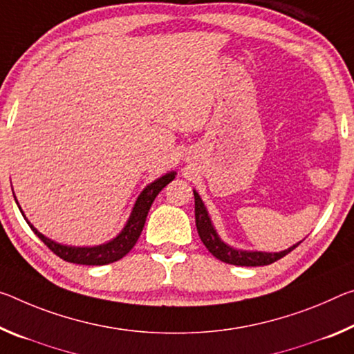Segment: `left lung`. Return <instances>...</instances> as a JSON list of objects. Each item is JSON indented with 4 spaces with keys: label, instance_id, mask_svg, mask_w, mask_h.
<instances>
[{
    "label": "left lung",
    "instance_id": "8db88e82",
    "mask_svg": "<svg viewBox=\"0 0 354 354\" xmlns=\"http://www.w3.org/2000/svg\"><path fill=\"white\" fill-rule=\"evenodd\" d=\"M194 198H195V225H197L198 236L201 243L206 245V249L214 255L217 260L228 265H236V266H265L271 265V263L280 260L287 254H290L295 248H298L301 243H298L293 248H290L283 252H277V254H268V252H245V250H236L230 248L221 238L217 236L214 227H212L211 218L207 216V211L201 201L200 195L194 190Z\"/></svg>",
    "mask_w": 354,
    "mask_h": 354
}]
</instances>
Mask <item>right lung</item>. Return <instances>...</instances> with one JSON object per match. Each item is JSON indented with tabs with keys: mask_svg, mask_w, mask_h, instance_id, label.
<instances>
[{
	"mask_svg": "<svg viewBox=\"0 0 354 354\" xmlns=\"http://www.w3.org/2000/svg\"><path fill=\"white\" fill-rule=\"evenodd\" d=\"M175 171L167 173V175L156 179L154 183H151L149 186H147V189H145L137 198V203L133 206L132 214L129 217L126 227L122 228V232L118 234L113 241H110V243H106L104 245H97V248H69V245H61L58 243H55V241L46 238L42 233H39L37 230L26 221L24 212H21V216L25 217V221L28 222V225L31 227L32 232H35V234H37V238L41 239L55 255L63 258L64 261L89 266L109 265V263L121 260V258L127 255L129 250L136 245L140 234H142L145 222H147L148 211L151 205H153L154 198L159 195L160 190L164 189L168 183L175 179Z\"/></svg>",
	"mask_w": 354,
	"mask_h": 354,
	"instance_id": "obj_1",
	"label": "right lung"
}]
</instances>
